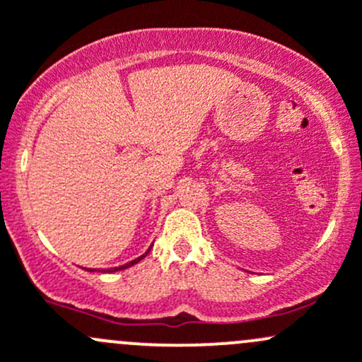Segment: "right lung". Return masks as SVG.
I'll return each instance as SVG.
<instances>
[{
    "label": "right lung",
    "mask_w": 362,
    "mask_h": 362,
    "mask_svg": "<svg viewBox=\"0 0 362 362\" xmlns=\"http://www.w3.org/2000/svg\"><path fill=\"white\" fill-rule=\"evenodd\" d=\"M151 249H152V245H151ZM151 249H148L147 252H145L144 255H140V257H136V259H133V261H129V262H126V264H122V266H115V268H108V269H101V272L103 273H113V272H120V269H126V268H131V266H134L136 264V262H140L141 259L145 257V255L148 254V252H151ZM90 272H94V269H90Z\"/></svg>",
    "instance_id": "add662e5"
}]
</instances>
